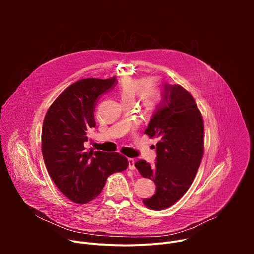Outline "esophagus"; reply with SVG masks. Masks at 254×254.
Returning <instances> with one entry per match:
<instances>
[{
  "mask_svg": "<svg viewBox=\"0 0 254 254\" xmlns=\"http://www.w3.org/2000/svg\"><path fill=\"white\" fill-rule=\"evenodd\" d=\"M127 162H128V169H129V170H134V169H135V167H134L135 161H134L133 159L129 158V159H127Z\"/></svg>",
  "mask_w": 254,
  "mask_h": 254,
  "instance_id": "esophagus-1",
  "label": "esophagus"
}]
</instances>
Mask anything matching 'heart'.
Here are the masks:
<instances>
[{
	"mask_svg": "<svg viewBox=\"0 0 254 254\" xmlns=\"http://www.w3.org/2000/svg\"><path fill=\"white\" fill-rule=\"evenodd\" d=\"M137 93L142 104L147 107L153 106L159 97L156 86L147 83L146 79L127 77L122 80L119 88V95L124 103L133 102Z\"/></svg>",
	"mask_w": 254,
	"mask_h": 254,
	"instance_id": "heart-1",
	"label": "heart"
}]
</instances>
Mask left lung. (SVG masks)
<instances>
[{"label": "left lung", "instance_id": "obj_1", "mask_svg": "<svg viewBox=\"0 0 254 254\" xmlns=\"http://www.w3.org/2000/svg\"><path fill=\"white\" fill-rule=\"evenodd\" d=\"M144 133L160 141L154 167L144 160L134 164L156 185L154 196L142 202L150 209L163 210L188 191L203 157L204 125L193 96L178 84L164 83L161 101Z\"/></svg>", "mask_w": 254, "mask_h": 254}]
</instances>
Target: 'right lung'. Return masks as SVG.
Masks as SVG:
<instances>
[{
    "instance_id": "obj_1",
    "label": "right lung",
    "mask_w": 254,
    "mask_h": 254,
    "mask_svg": "<svg viewBox=\"0 0 254 254\" xmlns=\"http://www.w3.org/2000/svg\"><path fill=\"white\" fill-rule=\"evenodd\" d=\"M118 83L86 78L68 86L52 103L42 127V153L57 188L72 202L85 204L102 191L107 177L127 169L119 153L87 151V131L95 127L94 108L100 96Z\"/></svg>"
}]
</instances>
